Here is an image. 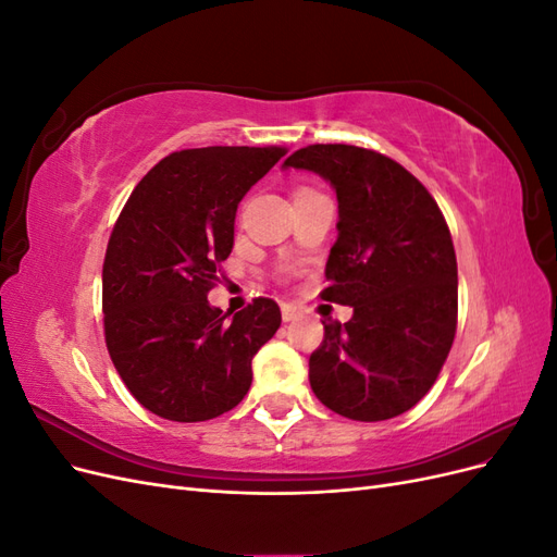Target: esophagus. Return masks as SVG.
<instances>
[{
	"label": "esophagus",
	"mask_w": 557,
	"mask_h": 557,
	"mask_svg": "<svg viewBox=\"0 0 557 557\" xmlns=\"http://www.w3.org/2000/svg\"><path fill=\"white\" fill-rule=\"evenodd\" d=\"M281 315H283L285 323H290V320H297V318L301 315V311H299V307H295V305H283V307H281Z\"/></svg>",
	"instance_id": "esophagus-1"
}]
</instances>
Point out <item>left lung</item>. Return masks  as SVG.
<instances>
[{"label": "left lung", "mask_w": 557, "mask_h": 557, "mask_svg": "<svg viewBox=\"0 0 557 557\" xmlns=\"http://www.w3.org/2000/svg\"><path fill=\"white\" fill-rule=\"evenodd\" d=\"M290 166L336 193L323 299L352 307L348 323H323L311 391L350 420L395 418L428 395L453 346L458 262L448 225L425 185L374 150L313 144L283 162Z\"/></svg>", "instance_id": "1"}]
</instances>
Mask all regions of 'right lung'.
Masks as SVG:
<instances>
[{
  "instance_id": "right-lung-1",
  "label": "right lung",
  "mask_w": 557,
  "mask_h": 557,
  "mask_svg": "<svg viewBox=\"0 0 557 557\" xmlns=\"http://www.w3.org/2000/svg\"><path fill=\"white\" fill-rule=\"evenodd\" d=\"M285 148L209 146L160 160L117 215L102 272L109 356L141 407L176 423L246 397L252 356L281 327L274 299L234 315L209 305L244 195Z\"/></svg>"
}]
</instances>
